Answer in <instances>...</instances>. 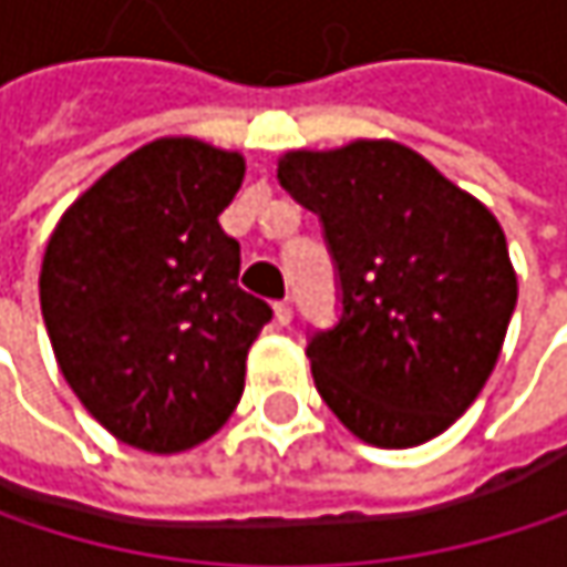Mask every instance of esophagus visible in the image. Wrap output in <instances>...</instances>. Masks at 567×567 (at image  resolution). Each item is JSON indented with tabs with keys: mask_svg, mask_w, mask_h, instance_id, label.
Here are the masks:
<instances>
[{
	"mask_svg": "<svg viewBox=\"0 0 567 567\" xmlns=\"http://www.w3.org/2000/svg\"><path fill=\"white\" fill-rule=\"evenodd\" d=\"M276 321H279V324H288V321H291V301H288V298L276 301Z\"/></svg>",
	"mask_w": 567,
	"mask_h": 567,
	"instance_id": "esophagus-1",
	"label": "esophagus"
}]
</instances>
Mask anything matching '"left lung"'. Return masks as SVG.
Here are the masks:
<instances>
[{
    "label": "left lung",
    "instance_id": "obj_1",
    "mask_svg": "<svg viewBox=\"0 0 567 567\" xmlns=\"http://www.w3.org/2000/svg\"><path fill=\"white\" fill-rule=\"evenodd\" d=\"M279 183L321 219L341 315L308 338L311 378L364 443L440 436L489 381L512 311L506 233L396 141L288 151Z\"/></svg>",
    "mask_w": 567,
    "mask_h": 567
}]
</instances>
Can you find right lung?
Returning <instances> with one entry per match:
<instances>
[{"label":"right lung","mask_w":567,"mask_h":567,"mask_svg":"<svg viewBox=\"0 0 567 567\" xmlns=\"http://www.w3.org/2000/svg\"><path fill=\"white\" fill-rule=\"evenodd\" d=\"M246 161L193 137L144 144L81 193L42 259L39 298L58 368L121 443L183 453L246 388L272 308L239 288L219 213Z\"/></svg>","instance_id":"add662e5"}]
</instances>
